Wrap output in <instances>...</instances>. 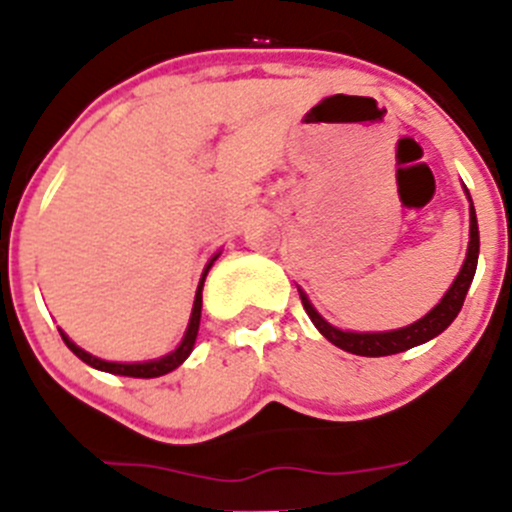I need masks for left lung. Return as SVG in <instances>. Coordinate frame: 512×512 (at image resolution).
I'll return each instance as SVG.
<instances>
[{
    "instance_id": "1",
    "label": "left lung",
    "mask_w": 512,
    "mask_h": 512,
    "mask_svg": "<svg viewBox=\"0 0 512 512\" xmlns=\"http://www.w3.org/2000/svg\"><path fill=\"white\" fill-rule=\"evenodd\" d=\"M468 195V190H466ZM471 200V195H468ZM478 250H480V237H478V220H476V208L471 203V240H468V252L466 260H463L461 272L453 280V285L448 287V292L443 294L441 302L421 317L418 322L409 324V327L401 329H391V332H344V329L332 327L317 309L312 307L307 294L299 289V299H302L304 309H307L309 319L314 322V327L334 344V347L344 349L349 354H359V356H389V354H399L406 352V349L418 347V344H426L428 339L438 337L443 329L451 327L453 319L458 317L463 307V299H466L468 287H471L473 275H476L478 267Z\"/></svg>"
}]
</instances>
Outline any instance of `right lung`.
Masks as SVG:
<instances>
[{"mask_svg":"<svg viewBox=\"0 0 512 512\" xmlns=\"http://www.w3.org/2000/svg\"><path fill=\"white\" fill-rule=\"evenodd\" d=\"M218 260V255L205 265L203 277H200V285L198 292H195V302H193V312H190V322L188 329H185V337L178 347L173 349L170 354L160 356V359H151V361H136V364H121V361H106V359H98V356L84 352L81 347H76L69 337L59 329L61 339H64L66 347L71 349L81 361H86L89 366H94L98 371H108V374H118V376H133V379H156V376L168 374V371L178 369L185 359H188L190 352L195 347V337H198V327H200V309H203V285H205V277H208V270L213 267V262Z\"/></svg>","mask_w":512,"mask_h":512,"instance_id":"obj_1","label":"right lung"}]
</instances>
